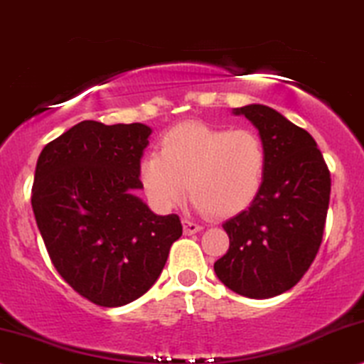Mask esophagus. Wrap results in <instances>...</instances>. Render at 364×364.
Wrapping results in <instances>:
<instances>
[{
    "instance_id": "esophagus-1",
    "label": "esophagus",
    "mask_w": 364,
    "mask_h": 364,
    "mask_svg": "<svg viewBox=\"0 0 364 364\" xmlns=\"http://www.w3.org/2000/svg\"><path fill=\"white\" fill-rule=\"evenodd\" d=\"M182 224H183V232H186V235H196V232H199L200 230H203V226L189 221V219H183Z\"/></svg>"
}]
</instances>
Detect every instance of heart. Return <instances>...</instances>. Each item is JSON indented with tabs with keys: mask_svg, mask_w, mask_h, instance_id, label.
I'll list each match as a JSON object with an SVG mask.
<instances>
[{
	"mask_svg": "<svg viewBox=\"0 0 364 364\" xmlns=\"http://www.w3.org/2000/svg\"><path fill=\"white\" fill-rule=\"evenodd\" d=\"M264 168L267 151L253 129L192 121L161 136L160 154L143 156L138 178L146 199L160 213L177 208L189 186L197 210L231 218L257 199Z\"/></svg>",
	"mask_w": 364,
	"mask_h": 364,
	"instance_id": "obj_1",
	"label": "heart"
}]
</instances>
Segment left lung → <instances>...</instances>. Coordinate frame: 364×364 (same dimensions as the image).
Returning <instances> with one entry per match:
<instances>
[{"mask_svg": "<svg viewBox=\"0 0 364 364\" xmlns=\"http://www.w3.org/2000/svg\"><path fill=\"white\" fill-rule=\"evenodd\" d=\"M232 114L258 129L267 168L253 204L223 224L230 250L214 272L236 294L270 299L297 284L319 251L331 173L316 140L278 111L248 105Z\"/></svg>", "mask_w": 364, "mask_h": 364, "instance_id": "obj_1", "label": "left lung"}]
</instances>
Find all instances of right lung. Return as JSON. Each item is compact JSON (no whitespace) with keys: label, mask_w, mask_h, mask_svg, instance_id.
<instances>
[{"label":"right lung","mask_w":364,"mask_h":364,"mask_svg":"<svg viewBox=\"0 0 364 364\" xmlns=\"http://www.w3.org/2000/svg\"><path fill=\"white\" fill-rule=\"evenodd\" d=\"M151 128L80 121L45 145L31 208L48 255L77 294L121 307L150 290L182 236L177 214L156 216L136 196Z\"/></svg>","instance_id":"1"}]
</instances>
